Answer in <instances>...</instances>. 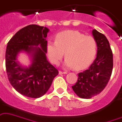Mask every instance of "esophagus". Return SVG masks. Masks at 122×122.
<instances>
[{
	"mask_svg": "<svg viewBox=\"0 0 122 122\" xmlns=\"http://www.w3.org/2000/svg\"><path fill=\"white\" fill-rule=\"evenodd\" d=\"M68 72L67 71H59V75H63V74H67Z\"/></svg>",
	"mask_w": 122,
	"mask_h": 122,
	"instance_id": "esophagus-1",
	"label": "esophagus"
}]
</instances>
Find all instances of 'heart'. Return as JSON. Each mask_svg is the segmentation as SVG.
<instances>
[{
    "instance_id": "b5f03b06",
    "label": "heart",
    "mask_w": 122,
    "mask_h": 122,
    "mask_svg": "<svg viewBox=\"0 0 122 122\" xmlns=\"http://www.w3.org/2000/svg\"><path fill=\"white\" fill-rule=\"evenodd\" d=\"M46 49L53 64H59L65 52V66L81 70L88 66L95 57L97 42L93 37L77 30H65L56 36V41H47Z\"/></svg>"
}]
</instances>
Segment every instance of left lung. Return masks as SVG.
I'll use <instances>...</instances> for the list:
<instances>
[{
    "mask_svg": "<svg viewBox=\"0 0 122 122\" xmlns=\"http://www.w3.org/2000/svg\"><path fill=\"white\" fill-rule=\"evenodd\" d=\"M92 34L97 42V58L88 69L78 73L72 88L81 98L88 99L102 92L109 81L113 66V53L107 38L96 29Z\"/></svg>",
    "mask_w": 122,
    "mask_h": 122,
    "instance_id": "8db88e82",
    "label": "left lung"
}]
</instances>
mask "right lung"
Listing matches in <instances>:
<instances>
[{"mask_svg":"<svg viewBox=\"0 0 122 122\" xmlns=\"http://www.w3.org/2000/svg\"><path fill=\"white\" fill-rule=\"evenodd\" d=\"M48 32L46 27L27 25L15 34L7 43L5 68L8 79L17 92L27 97L37 98L44 95L59 73L46 56ZM22 51L31 57V64L28 68L22 67L16 59Z\"/></svg>","mask_w":122,"mask_h":122,"instance_id":"obj_1","label":"right lung"}]
</instances>
